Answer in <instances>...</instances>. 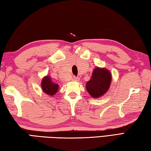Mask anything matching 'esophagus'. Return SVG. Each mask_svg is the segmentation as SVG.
Wrapping results in <instances>:
<instances>
[{"label": "esophagus", "mask_w": 151, "mask_h": 151, "mask_svg": "<svg viewBox=\"0 0 151 151\" xmlns=\"http://www.w3.org/2000/svg\"><path fill=\"white\" fill-rule=\"evenodd\" d=\"M72 81H79V78L78 77H76V76H73L72 77Z\"/></svg>", "instance_id": "obj_1"}]
</instances>
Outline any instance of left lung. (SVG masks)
I'll return each mask as SVG.
<instances>
[{"label": "left lung", "instance_id": "obj_1", "mask_svg": "<svg viewBox=\"0 0 151 151\" xmlns=\"http://www.w3.org/2000/svg\"><path fill=\"white\" fill-rule=\"evenodd\" d=\"M112 81V75L106 68L96 67L91 78L86 84V89L94 99L103 96L109 91Z\"/></svg>", "mask_w": 151, "mask_h": 151}]
</instances>
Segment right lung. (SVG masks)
<instances>
[{"label": "right lung", "instance_id": "obj_1", "mask_svg": "<svg viewBox=\"0 0 151 151\" xmlns=\"http://www.w3.org/2000/svg\"><path fill=\"white\" fill-rule=\"evenodd\" d=\"M42 90L45 94L53 96L57 93L59 86L57 83H53L50 76L47 75L42 78L41 82Z\"/></svg>", "mask_w": 151, "mask_h": 151}]
</instances>
